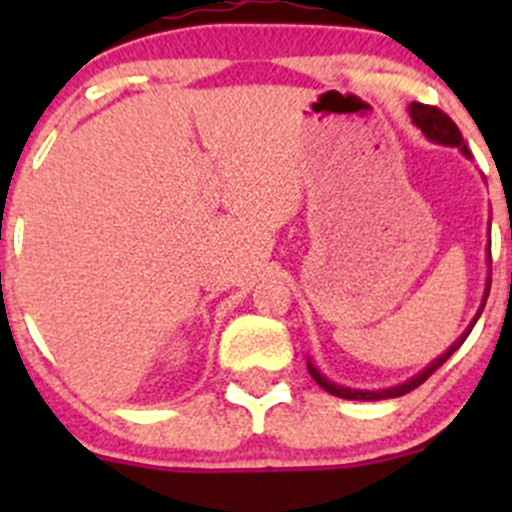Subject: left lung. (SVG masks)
I'll return each mask as SVG.
<instances>
[{"instance_id":"1","label":"left lung","mask_w":512,"mask_h":512,"mask_svg":"<svg viewBox=\"0 0 512 512\" xmlns=\"http://www.w3.org/2000/svg\"><path fill=\"white\" fill-rule=\"evenodd\" d=\"M409 116L411 121L416 123V128H421L423 136L428 138V141L433 143H441V146H451V148H458V151L463 153L466 158H471V151H468L466 141H463L461 131H458L456 123L451 121V118L446 116V113L441 111V108L436 106H423V103H411L409 106ZM488 292H490V235H488V280H485V292H483V302H480L476 317L471 319V324L466 327V332L461 334V337L456 339V342L451 344V347L446 349L441 356H436V359L431 361V364L426 366L423 371H418L416 376H411V379H406L404 384H396V386H389V389H376V391H369V389H349V386H339L334 384V381H329L327 376L322 374V371L317 369V366L312 364V361L307 359V369L309 374H312V379L317 381L319 386H322L324 391H329V394L339 396V399H349V401H381V399H396V396H404L409 394V391H414L416 386H421L423 381L428 379V376L433 374V371L438 369V366L446 364V359L451 356L453 352H456L458 347H461L463 342H466V337L471 334V329L476 327L480 312H483L485 307V299H488Z\"/></svg>"}]
</instances>
